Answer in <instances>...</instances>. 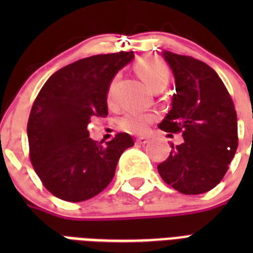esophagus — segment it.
<instances>
[{
	"instance_id": "obj_1",
	"label": "esophagus",
	"mask_w": 253,
	"mask_h": 253,
	"mask_svg": "<svg viewBox=\"0 0 253 253\" xmlns=\"http://www.w3.org/2000/svg\"><path fill=\"white\" fill-rule=\"evenodd\" d=\"M148 142H150V139L147 138V136H140V138L136 139V143H138V144H147Z\"/></svg>"
}]
</instances>
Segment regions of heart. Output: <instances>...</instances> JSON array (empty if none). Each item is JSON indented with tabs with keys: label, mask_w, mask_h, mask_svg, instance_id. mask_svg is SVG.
Masks as SVG:
<instances>
[{
	"label": "heart",
	"mask_w": 253,
	"mask_h": 253,
	"mask_svg": "<svg viewBox=\"0 0 253 253\" xmlns=\"http://www.w3.org/2000/svg\"><path fill=\"white\" fill-rule=\"evenodd\" d=\"M136 72L144 83L152 89L164 87L169 81V69L167 64L158 57H143L136 61ZM113 89L114 83H111L107 93L109 101L113 97ZM155 121V115L150 113H139V111H130L122 117L121 119V127L123 130L130 131V132H138L142 134L148 128L151 123Z\"/></svg>",
	"instance_id": "obj_1"
}]
</instances>
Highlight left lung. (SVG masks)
<instances>
[{"instance_id": "obj_1", "label": "left lung", "mask_w": 253, "mask_h": 253, "mask_svg": "<svg viewBox=\"0 0 253 253\" xmlns=\"http://www.w3.org/2000/svg\"><path fill=\"white\" fill-rule=\"evenodd\" d=\"M176 81L172 109L159 125L166 132L182 134L159 174L182 194L215 188L238 148L236 110L223 81L211 67L192 56L164 51Z\"/></svg>"}]
</instances>
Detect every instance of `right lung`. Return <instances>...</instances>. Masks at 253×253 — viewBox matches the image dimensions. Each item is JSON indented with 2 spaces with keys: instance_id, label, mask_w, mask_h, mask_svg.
I'll list each match as a JSON object with an SVG mask.
<instances>
[{
  "instance_id": "obj_1",
  "label": "right lung",
  "mask_w": 253,
  "mask_h": 253,
  "mask_svg": "<svg viewBox=\"0 0 253 253\" xmlns=\"http://www.w3.org/2000/svg\"><path fill=\"white\" fill-rule=\"evenodd\" d=\"M132 51L94 55L59 69L39 91L27 122L30 160L44 188L68 202L99 194L110 184L123 151L134 146L119 132L110 142L89 138L93 117L107 115V91Z\"/></svg>"
}]
</instances>
